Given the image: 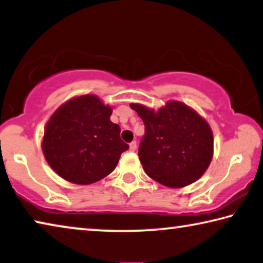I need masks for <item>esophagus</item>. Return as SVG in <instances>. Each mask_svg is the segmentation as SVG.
<instances>
[{
	"label": "esophagus",
	"instance_id": "obj_1",
	"mask_svg": "<svg viewBox=\"0 0 263 263\" xmlns=\"http://www.w3.org/2000/svg\"><path fill=\"white\" fill-rule=\"evenodd\" d=\"M136 147H137L136 141H132V142L129 143V149H130L132 152H135L136 151Z\"/></svg>",
	"mask_w": 263,
	"mask_h": 263
}]
</instances>
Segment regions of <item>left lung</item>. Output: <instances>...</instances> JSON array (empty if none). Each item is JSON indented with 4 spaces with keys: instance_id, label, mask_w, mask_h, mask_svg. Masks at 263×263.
Instances as JSON below:
<instances>
[{
    "instance_id": "obj_1",
    "label": "left lung",
    "mask_w": 263,
    "mask_h": 263,
    "mask_svg": "<svg viewBox=\"0 0 263 263\" xmlns=\"http://www.w3.org/2000/svg\"><path fill=\"white\" fill-rule=\"evenodd\" d=\"M144 123L139 157L149 177L169 188L188 185L203 175L213 157V133L203 118L179 101L155 111L132 103Z\"/></svg>"
}]
</instances>
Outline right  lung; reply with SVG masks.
Returning <instances> with one entry per match:
<instances>
[{
	"label": "right lung",
	"instance_id": "add662e5",
	"mask_svg": "<svg viewBox=\"0 0 263 263\" xmlns=\"http://www.w3.org/2000/svg\"><path fill=\"white\" fill-rule=\"evenodd\" d=\"M112 109L98 96L83 95L62 104L48 121L42 151L52 171L76 184L109 175L129 148L121 128L110 121Z\"/></svg>",
	"mask_w": 263,
	"mask_h": 263
}]
</instances>
